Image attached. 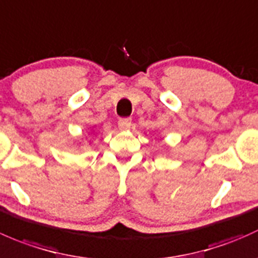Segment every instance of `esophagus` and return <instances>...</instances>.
Listing matches in <instances>:
<instances>
[{"label":"esophagus","instance_id":"1","mask_svg":"<svg viewBox=\"0 0 258 258\" xmlns=\"http://www.w3.org/2000/svg\"><path fill=\"white\" fill-rule=\"evenodd\" d=\"M130 125H132V119L130 118H123L118 121L119 129H121V130L129 129Z\"/></svg>","mask_w":258,"mask_h":258}]
</instances>
